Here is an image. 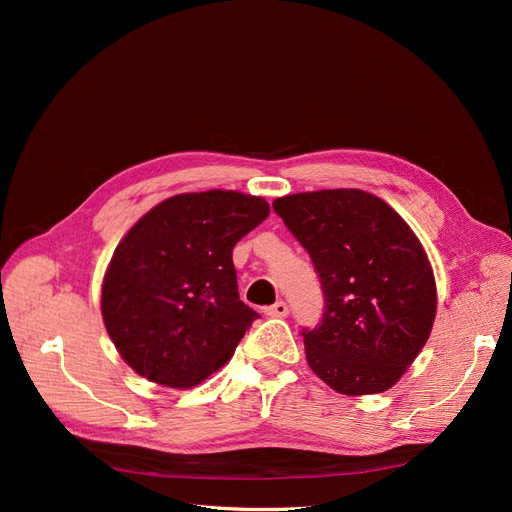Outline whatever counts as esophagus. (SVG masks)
<instances>
[{
    "mask_svg": "<svg viewBox=\"0 0 512 512\" xmlns=\"http://www.w3.org/2000/svg\"><path fill=\"white\" fill-rule=\"evenodd\" d=\"M265 314L271 318H286L288 316V305L284 301H277L271 307L265 309Z\"/></svg>",
    "mask_w": 512,
    "mask_h": 512,
    "instance_id": "34e87169",
    "label": "esophagus"
}]
</instances>
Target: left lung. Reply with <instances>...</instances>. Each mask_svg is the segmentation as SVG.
<instances>
[{
	"mask_svg": "<svg viewBox=\"0 0 512 512\" xmlns=\"http://www.w3.org/2000/svg\"><path fill=\"white\" fill-rule=\"evenodd\" d=\"M273 209L312 258L324 292L320 324L301 331L309 367L342 395L391 389L436 318V280L421 241L363 190L290 194Z\"/></svg>",
	"mask_w": 512,
	"mask_h": 512,
	"instance_id": "8db88e82",
	"label": "left lung"
}]
</instances>
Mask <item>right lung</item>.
Listing matches in <instances>:
<instances>
[{
    "label": "right lung",
    "instance_id": "1",
    "mask_svg": "<svg viewBox=\"0 0 512 512\" xmlns=\"http://www.w3.org/2000/svg\"><path fill=\"white\" fill-rule=\"evenodd\" d=\"M269 215L232 190L162 200L121 239L102 284V318L138 376L192 389L230 361L258 318L239 299L232 247Z\"/></svg>",
    "mask_w": 512,
    "mask_h": 512
}]
</instances>
